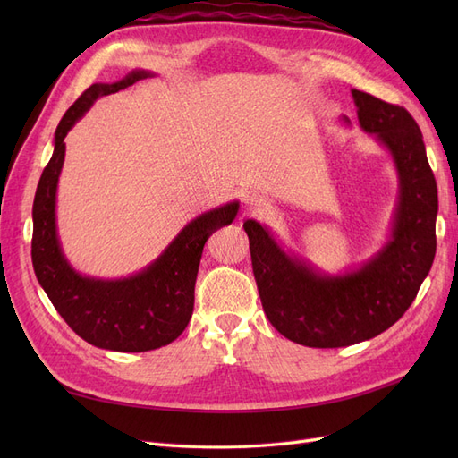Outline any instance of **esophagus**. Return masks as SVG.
<instances>
[{
  "mask_svg": "<svg viewBox=\"0 0 458 458\" xmlns=\"http://www.w3.org/2000/svg\"><path fill=\"white\" fill-rule=\"evenodd\" d=\"M246 206L250 208V210H258L259 202H258V199H254V197H248V199H246Z\"/></svg>",
  "mask_w": 458,
  "mask_h": 458,
  "instance_id": "obj_1",
  "label": "esophagus"
}]
</instances>
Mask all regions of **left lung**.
<instances>
[{
  "label": "left lung",
  "instance_id": "obj_1",
  "mask_svg": "<svg viewBox=\"0 0 458 458\" xmlns=\"http://www.w3.org/2000/svg\"><path fill=\"white\" fill-rule=\"evenodd\" d=\"M352 95L359 123L387 148L399 175L392 239L382 250L357 271L330 276L286 254L258 221H244L263 311L284 338L308 348H344L390 328L436 256L437 185L419 123L403 106L359 89Z\"/></svg>",
  "mask_w": 458,
  "mask_h": 458
}]
</instances>
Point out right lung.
<instances>
[{
	"mask_svg": "<svg viewBox=\"0 0 458 458\" xmlns=\"http://www.w3.org/2000/svg\"><path fill=\"white\" fill-rule=\"evenodd\" d=\"M150 76L147 71H133L114 84H93L80 95L55 131L53 157L39 177L32 208V266L38 283L80 338L113 352L157 350L182 335L195 308V283L204 244L239 212V202L234 200L192 219L147 269L128 279H91L66 261L55 224L64 137L95 99Z\"/></svg>",
	"mask_w": 458,
	"mask_h": 458,
	"instance_id": "1",
	"label": "right lung"
}]
</instances>
